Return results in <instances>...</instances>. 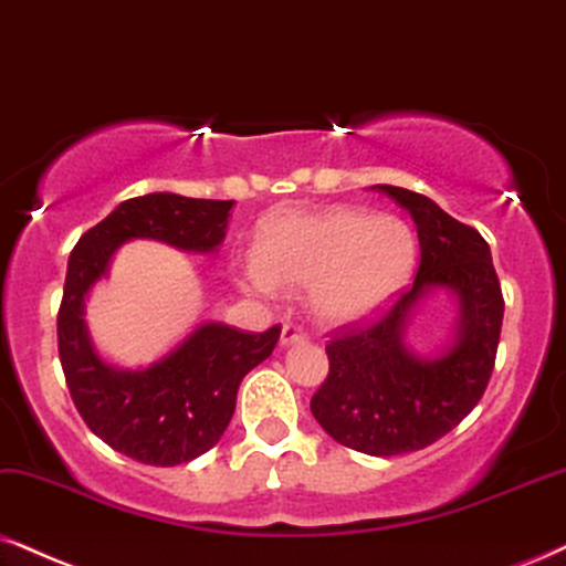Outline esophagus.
Listing matches in <instances>:
<instances>
[{
  "label": "esophagus",
  "mask_w": 566,
  "mask_h": 566,
  "mask_svg": "<svg viewBox=\"0 0 566 566\" xmlns=\"http://www.w3.org/2000/svg\"><path fill=\"white\" fill-rule=\"evenodd\" d=\"M300 342H305L303 328H297V326H292V324H284L282 326V336H279V345L292 347V345H300Z\"/></svg>",
  "instance_id": "1"
}]
</instances>
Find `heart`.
<instances>
[{
    "mask_svg": "<svg viewBox=\"0 0 566 566\" xmlns=\"http://www.w3.org/2000/svg\"><path fill=\"white\" fill-rule=\"evenodd\" d=\"M415 263L418 238L405 219L332 206L263 221L255 253L240 266V287L263 297L307 287V311L318 324L349 326L395 303Z\"/></svg>",
    "mask_w": 566,
    "mask_h": 566,
    "instance_id": "1",
    "label": "heart"
}]
</instances>
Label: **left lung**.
Masks as SVG:
<instances>
[{
	"label": "left lung",
	"mask_w": 566,
	"mask_h": 566,
	"mask_svg": "<svg viewBox=\"0 0 566 566\" xmlns=\"http://www.w3.org/2000/svg\"><path fill=\"white\" fill-rule=\"evenodd\" d=\"M376 188L410 211L420 242L418 274L378 324L328 342V376L311 399V412L334 441L370 457H395L441 439L483 397L504 297L481 232L420 192ZM436 291L455 297V328L441 348L418 354L406 345V328Z\"/></svg>",
	"instance_id": "8db88e82"
}]
</instances>
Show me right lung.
Returning a JSON list of instances; mask_svg holds the SVG:
<instances>
[{"label": "right lung", "instance_id": "1", "mask_svg": "<svg viewBox=\"0 0 566 566\" xmlns=\"http://www.w3.org/2000/svg\"><path fill=\"white\" fill-rule=\"evenodd\" d=\"M234 200L148 192L114 209L77 240L56 316L70 397L98 439L143 464L175 468L209 452L230 426L240 381L274 353L282 328L245 334L200 321L159 360L119 368L98 353L85 324V297L109 276L125 242L159 240L182 253L213 255L224 242Z\"/></svg>", "mask_w": 566, "mask_h": 566}]
</instances>
